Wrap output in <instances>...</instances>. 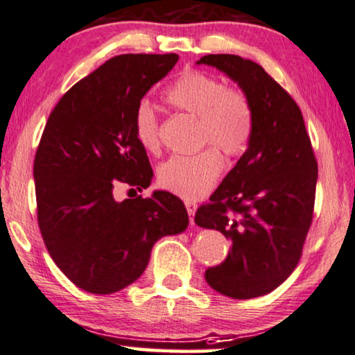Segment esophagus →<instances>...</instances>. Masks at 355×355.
I'll use <instances>...</instances> for the list:
<instances>
[{"instance_id": "34e87169", "label": "esophagus", "mask_w": 355, "mask_h": 355, "mask_svg": "<svg viewBox=\"0 0 355 355\" xmlns=\"http://www.w3.org/2000/svg\"><path fill=\"white\" fill-rule=\"evenodd\" d=\"M184 205H186L187 208V213H189V218H190V223H193V216H195V211H197V205H195L193 202H184Z\"/></svg>"}]
</instances>
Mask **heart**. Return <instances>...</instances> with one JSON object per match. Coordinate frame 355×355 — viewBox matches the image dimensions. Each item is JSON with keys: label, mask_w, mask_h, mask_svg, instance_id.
Segmentation results:
<instances>
[{"label": "heart", "mask_w": 355, "mask_h": 355, "mask_svg": "<svg viewBox=\"0 0 355 355\" xmlns=\"http://www.w3.org/2000/svg\"><path fill=\"white\" fill-rule=\"evenodd\" d=\"M174 109L197 116L200 144H213L227 157H239L248 148L254 131V109L241 89L202 70H189L165 91ZM135 132L144 150H160V132L153 107L142 101L136 109ZM218 148L207 147L193 155L171 157L158 168V184L178 197L197 200L214 187L224 160Z\"/></svg>", "instance_id": "obj_1"}]
</instances>
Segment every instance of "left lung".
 Returning <instances> with one entry per match:
<instances>
[{
	"label": "left lung",
	"mask_w": 355,
	"mask_h": 355,
	"mask_svg": "<svg viewBox=\"0 0 355 355\" xmlns=\"http://www.w3.org/2000/svg\"><path fill=\"white\" fill-rule=\"evenodd\" d=\"M197 64L224 71L254 109L248 148L195 214V224L232 241L224 263L205 272L208 285L250 300L275 290L300 263L314 214L315 155L300 107L259 64L234 54Z\"/></svg>",
	"instance_id": "8db88e82"
}]
</instances>
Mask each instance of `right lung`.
Listing matches in <instances>:
<instances>
[{
	"label": "right lung",
	"mask_w": 355,
	"mask_h": 355,
	"mask_svg": "<svg viewBox=\"0 0 355 355\" xmlns=\"http://www.w3.org/2000/svg\"><path fill=\"white\" fill-rule=\"evenodd\" d=\"M178 54H123L65 92L35 155L38 225L51 258L78 288L112 295L142 275L152 246L187 229L176 195L116 202L118 184L147 189L153 171L137 142L142 97L176 65Z\"/></svg>",
	"instance_id": "add662e5"
}]
</instances>
